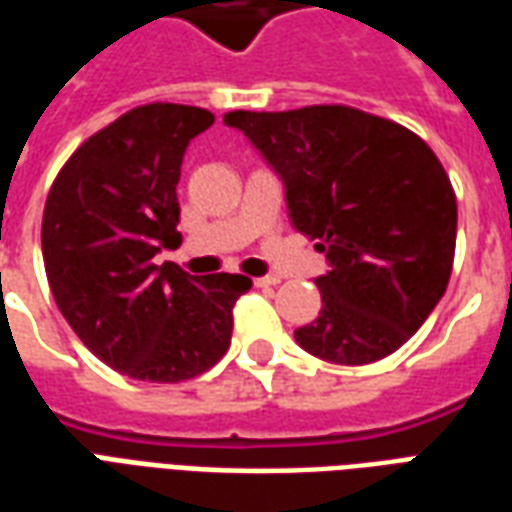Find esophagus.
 <instances>
[{
    "mask_svg": "<svg viewBox=\"0 0 512 512\" xmlns=\"http://www.w3.org/2000/svg\"><path fill=\"white\" fill-rule=\"evenodd\" d=\"M279 285V277H257L255 279V288H274Z\"/></svg>",
    "mask_w": 512,
    "mask_h": 512,
    "instance_id": "esophagus-1",
    "label": "esophagus"
}]
</instances>
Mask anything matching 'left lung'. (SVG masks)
<instances>
[{
  "label": "left lung",
  "mask_w": 512,
  "mask_h": 512,
  "mask_svg": "<svg viewBox=\"0 0 512 512\" xmlns=\"http://www.w3.org/2000/svg\"><path fill=\"white\" fill-rule=\"evenodd\" d=\"M285 183L290 222L326 252L323 307L296 343L334 365L395 354L447 290L455 191L414 131L340 104L227 112Z\"/></svg>",
  "instance_id": "left-lung-1"
}]
</instances>
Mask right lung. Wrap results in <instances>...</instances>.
Instances as JSON below:
<instances>
[{
	"mask_svg": "<svg viewBox=\"0 0 512 512\" xmlns=\"http://www.w3.org/2000/svg\"><path fill=\"white\" fill-rule=\"evenodd\" d=\"M213 126L200 106L145 104L76 147L43 208L51 296L101 362L136 381L178 384L230 348L244 274L191 277L164 260L180 246L183 153Z\"/></svg>",
	"mask_w": 512,
	"mask_h": 512,
	"instance_id": "right-lung-1",
	"label": "right lung"
}]
</instances>
